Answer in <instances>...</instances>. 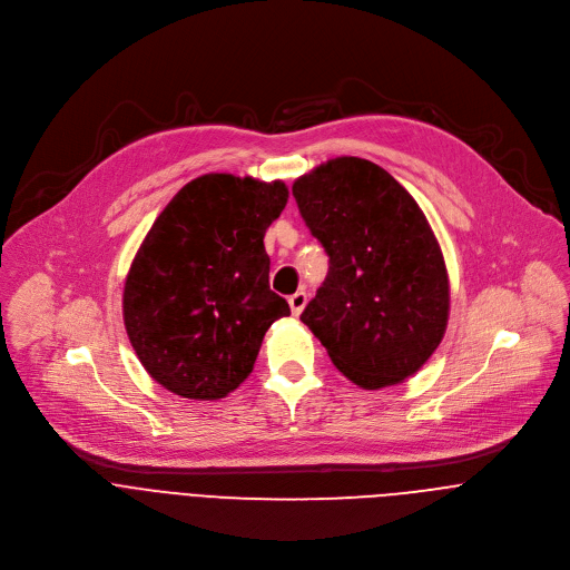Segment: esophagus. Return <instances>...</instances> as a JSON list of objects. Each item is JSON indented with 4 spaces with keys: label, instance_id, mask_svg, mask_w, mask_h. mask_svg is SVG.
Instances as JSON below:
<instances>
[{
    "label": "esophagus",
    "instance_id": "esophagus-1",
    "mask_svg": "<svg viewBox=\"0 0 570 570\" xmlns=\"http://www.w3.org/2000/svg\"><path fill=\"white\" fill-rule=\"evenodd\" d=\"M306 299H308L306 291H297V293H293V295L288 297V304H291L293 315H299V313H302V308L306 306Z\"/></svg>",
    "mask_w": 570,
    "mask_h": 570
}]
</instances>
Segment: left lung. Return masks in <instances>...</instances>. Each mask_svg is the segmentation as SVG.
Segmentation results:
<instances>
[{"mask_svg": "<svg viewBox=\"0 0 570 570\" xmlns=\"http://www.w3.org/2000/svg\"><path fill=\"white\" fill-rule=\"evenodd\" d=\"M293 196L330 257L299 320L356 385L376 390L409 379L438 350L449 317L446 268L424 212L361 157L302 176Z\"/></svg>", "mask_w": 570, "mask_h": 570, "instance_id": "left-lung-1", "label": "left lung"}]
</instances>
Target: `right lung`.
Returning a JSON list of instances; mask_svg holds the SVG:
<instances>
[{"label":"right lung","instance_id":"add662e5","mask_svg":"<svg viewBox=\"0 0 570 570\" xmlns=\"http://www.w3.org/2000/svg\"><path fill=\"white\" fill-rule=\"evenodd\" d=\"M284 183L209 174L185 185L146 234L124 288L128 338L146 372L187 399L246 381L264 334L291 315L271 291L268 225Z\"/></svg>","mask_w":570,"mask_h":570}]
</instances>
